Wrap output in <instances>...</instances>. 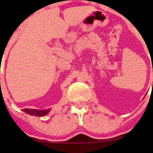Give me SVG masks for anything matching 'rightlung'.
<instances>
[{"mask_svg":"<svg viewBox=\"0 0 153 153\" xmlns=\"http://www.w3.org/2000/svg\"><path fill=\"white\" fill-rule=\"evenodd\" d=\"M23 111L29 115H33L35 116H44L47 115L49 112V109H46V110H37V109H24Z\"/></svg>","mask_w":153,"mask_h":153,"instance_id":"add662e5","label":"right lung"}]
</instances>
